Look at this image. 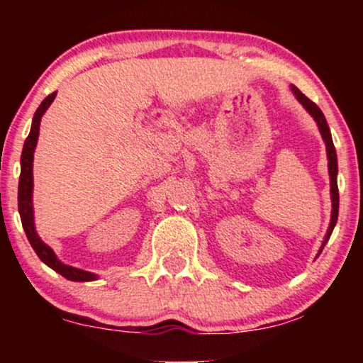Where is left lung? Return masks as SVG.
Returning a JSON list of instances; mask_svg holds the SVG:
<instances>
[{"instance_id":"left-lung-1","label":"left lung","mask_w":363,"mask_h":363,"mask_svg":"<svg viewBox=\"0 0 363 363\" xmlns=\"http://www.w3.org/2000/svg\"><path fill=\"white\" fill-rule=\"evenodd\" d=\"M292 92L296 94L297 101H299L302 106L306 107V111L311 113L312 117H314V121L317 122V125H319V130L322 133V138H324L325 142V147H327V158H329V175H330V195H332V220H330V226H329V231H327L325 235V240L322 242L320 246V251L324 250L325 242L329 241V238L332 235V230H334L335 223H337V216H339V188H337V153H335V147H334V142H332V137H330V130H329V125H327V121L324 117V113L319 107L315 106L314 102L311 101V99H307L304 94H302L299 89L292 86Z\"/></svg>"}]
</instances>
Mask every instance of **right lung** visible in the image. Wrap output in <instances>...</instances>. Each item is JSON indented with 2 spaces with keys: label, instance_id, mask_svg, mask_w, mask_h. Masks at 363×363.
Here are the masks:
<instances>
[{
  "label": "right lung",
  "instance_id": "1",
  "mask_svg": "<svg viewBox=\"0 0 363 363\" xmlns=\"http://www.w3.org/2000/svg\"><path fill=\"white\" fill-rule=\"evenodd\" d=\"M56 97V92L49 94V96L41 102V106L38 107L36 113L33 117V125L31 132L24 142L23 153H21V175H19V185H18V210L19 216H21V223L24 228V233H26L29 245L33 246V250L36 251L44 264H48L51 269H54L59 274L66 277L69 281H94L97 279L96 274L92 272L77 269V267H71L62 264L61 261L57 259L54 251L49 247L46 242L39 240L36 230H34V220H33V155L34 148H36L38 137H39V123H41L43 113L46 112V108L51 106V102Z\"/></svg>",
  "mask_w": 363,
  "mask_h": 363
}]
</instances>
